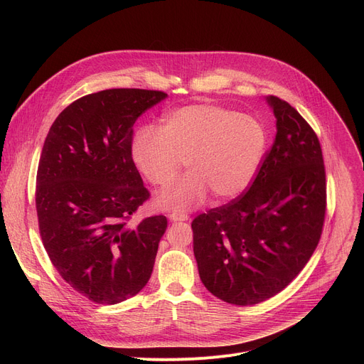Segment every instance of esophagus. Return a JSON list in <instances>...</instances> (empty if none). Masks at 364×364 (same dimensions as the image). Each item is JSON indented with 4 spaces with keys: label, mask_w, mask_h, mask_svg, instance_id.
<instances>
[{
    "label": "esophagus",
    "mask_w": 364,
    "mask_h": 364,
    "mask_svg": "<svg viewBox=\"0 0 364 364\" xmlns=\"http://www.w3.org/2000/svg\"><path fill=\"white\" fill-rule=\"evenodd\" d=\"M169 220H171V221H174V223H177V221H187V220H188V217H187V214H183V213H177V211H174V213H171V214H169Z\"/></svg>",
    "instance_id": "obj_1"
}]
</instances>
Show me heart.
<instances>
[{
    "label": "heart",
    "mask_w": 364,
    "mask_h": 364,
    "mask_svg": "<svg viewBox=\"0 0 364 364\" xmlns=\"http://www.w3.org/2000/svg\"><path fill=\"white\" fill-rule=\"evenodd\" d=\"M267 146L264 125L250 114L218 105H188L166 113L161 129L141 127L131 140V159L153 186L168 187L181 171L188 174L161 193L165 209L188 211L208 193L217 200L242 195L254 181Z\"/></svg>",
    "instance_id": "heart-1"
}]
</instances>
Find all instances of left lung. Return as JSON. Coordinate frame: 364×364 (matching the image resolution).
<instances>
[{
	"label": "left lung",
	"instance_id": "left-lung-1",
	"mask_svg": "<svg viewBox=\"0 0 364 364\" xmlns=\"http://www.w3.org/2000/svg\"><path fill=\"white\" fill-rule=\"evenodd\" d=\"M276 139L250 190L193 223V252L205 288L233 305L283 291L320 240L326 174L313 128L284 100L265 99Z\"/></svg>",
	"mask_w": 364,
	"mask_h": 364
}]
</instances>
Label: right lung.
Masks as SVG:
<instances>
[{
	"label": "right lung",
	"instance_id": "1",
	"mask_svg": "<svg viewBox=\"0 0 364 364\" xmlns=\"http://www.w3.org/2000/svg\"><path fill=\"white\" fill-rule=\"evenodd\" d=\"M168 95L113 88L84 95L53 122L36 174L46 251L62 279L97 304L137 295L150 279L166 217L128 221L149 199L131 159L132 125Z\"/></svg>",
	"mask_w": 364,
	"mask_h": 364
}]
</instances>
